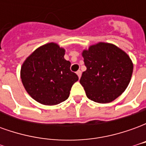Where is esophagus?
<instances>
[{"instance_id": "1", "label": "esophagus", "mask_w": 146, "mask_h": 146, "mask_svg": "<svg viewBox=\"0 0 146 146\" xmlns=\"http://www.w3.org/2000/svg\"><path fill=\"white\" fill-rule=\"evenodd\" d=\"M81 73H82V72H81L80 70H78V71L76 72V74H77V76H78L79 78H80V76H81Z\"/></svg>"}]
</instances>
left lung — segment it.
Wrapping results in <instances>:
<instances>
[{
    "label": "left lung",
    "mask_w": 146,
    "mask_h": 146,
    "mask_svg": "<svg viewBox=\"0 0 146 146\" xmlns=\"http://www.w3.org/2000/svg\"><path fill=\"white\" fill-rule=\"evenodd\" d=\"M87 70L80 80L87 97L98 103L113 102L127 88L133 63L116 45L102 43L90 46L82 53Z\"/></svg>",
    "instance_id": "obj_1"
}]
</instances>
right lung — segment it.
<instances>
[{"instance_id":"obj_1","label":"right lung","mask_w":146,"mask_h":146,"mask_svg":"<svg viewBox=\"0 0 146 146\" xmlns=\"http://www.w3.org/2000/svg\"><path fill=\"white\" fill-rule=\"evenodd\" d=\"M65 49L57 44L48 43L40 47L21 68V79L32 98L46 106L66 101L78 76L70 70V61L64 58Z\"/></svg>"}]
</instances>
